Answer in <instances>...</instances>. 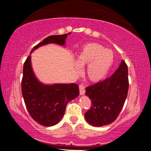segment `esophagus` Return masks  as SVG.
<instances>
[{"instance_id":"1","label":"esophagus","mask_w":151,"mask_h":151,"mask_svg":"<svg viewBox=\"0 0 151 151\" xmlns=\"http://www.w3.org/2000/svg\"><path fill=\"white\" fill-rule=\"evenodd\" d=\"M79 92H80L81 95H84L85 94V89L83 85H79Z\"/></svg>"}]
</instances>
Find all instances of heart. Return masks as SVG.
Masks as SVG:
<instances>
[{
	"instance_id": "b5f03b06",
	"label": "heart",
	"mask_w": 151,
	"mask_h": 151,
	"mask_svg": "<svg viewBox=\"0 0 151 151\" xmlns=\"http://www.w3.org/2000/svg\"><path fill=\"white\" fill-rule=\"evenodd\" d=\"M114 62V52L96 42H88L83 46L76 57V70L88 65L86 75L89 81L98 83L106 77Z\"/></svg>"
}]
</instances>
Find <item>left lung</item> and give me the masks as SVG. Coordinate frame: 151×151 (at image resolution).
I'll list each match as a JSON object with an SVG mask.
<instances>
[{
  "label": "left lung",
  "instance_id": "left-lung-1",
  "mask_svg": "<svg viewBox=\"0 0 151 151\" xmlns=\"http://www.w3.org/2000/svg\"><path fill=\"white\" fill-rule=\"evenodd\" d=\"M128 90V67L122 60L111 77L86 88L85 94L92 103L85 114L88 123L99 127L115 121L124 106Z\"/></svg>",
  "mask_w": 151,
  "mask_h": 151
}]
</instances>
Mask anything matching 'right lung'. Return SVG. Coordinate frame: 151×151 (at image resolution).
<instances>
[{
	"label": "right lung",
	"instance_id": "add662e5",
	"mask_svg": "<svg viewBox=\"0 0 151 151\" xmlns=\"http://www.w3.org/2000/svg\"><path fill=\"white\" fill-rule=\"evenodd\" d=\"M70 33L46 38L33 47L24 63L21 83L22 96L30 115L42 126L52 127L60 121L66 104L79 95V88L75 83L45 85L41 83L33 72L30 55L38 48L48 44L65 45L67 35Z\"/></svg>",
	"mask_w": 151,
	"mask_h": 151
}]
</instances>
